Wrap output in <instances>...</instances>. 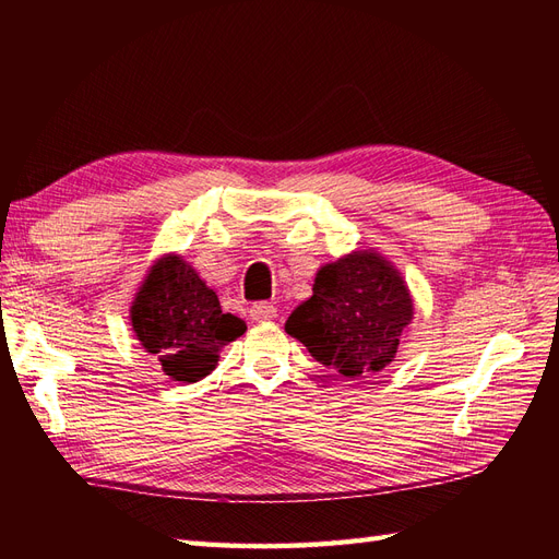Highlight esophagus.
Segmentation results:
<instances>
[{
    "instance_id": "esophagus-1",
    "label": "esophagus",
    "mask_w": 559,
    "mask_h": 559,
    "mask_svg": "<svg viewBox=\"0 0 559 559\" xmlns=\"http://www.w3.org/2000/svg\"><path fill=\"white\" fill-rule=\"evenodd\" d=\"M275 314H277V308L273 306V302H267V300L253 302V306L249 308V317L253 321H267V319H273Z\"/></svg>"
}]
</instances>
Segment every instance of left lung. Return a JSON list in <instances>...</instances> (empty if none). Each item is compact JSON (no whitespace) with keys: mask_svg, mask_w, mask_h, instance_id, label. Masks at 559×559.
<instances>
[{"mask_svg":"<svg viewBox=\"0 0 559 559\" xmlns=\"http://www.w3.org/2000/svg\"><path fill=\"white\" fill-rule=\"evenodd\" d=\"M413 300L378 253L354 251L317 273L312 298L286 319V333L345 380L376 376L394 359Z\"/></svg>","mask_w":559,"mask_h":559,"instance_id":"1","label":"left lung"}]
</instances>
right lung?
<instances>
[{
  "instance_id": "right-lung-1",
  "label": "right lung",
  "mask_w": 559,
  "mask_h": 559,
  "mask_svg": "<svg viewBox=\"0 0 559 559\" xmlns=\"http://www.w3.org/2000/svg\"><path fill=\"white\" fill-rule=\"evenodd\" d=\"M132 329L142 347L160 361L165 376L198 382L210 376L218 349L247 331L181 257L160 259L132 302Z\"/></svg>"
}]
</instances>
